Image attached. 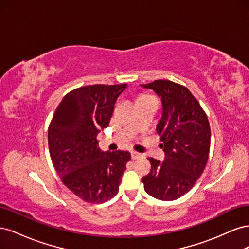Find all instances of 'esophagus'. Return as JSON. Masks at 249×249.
<instances>
[{
    "instance_id": "esophagus-1",
    "label": "esophagus",
    "mask_w": 249,
    "mask_h": 249,
    "mask_svg": "<svg viewBox=\"0 0 249 249\" xmlns=\"http://www.w3.org/2000/svg\"><path fill=\"white\" fill-rule=\"evenodd\" d=\"M131 157H132V160H137L141 157V154L137 153V152H132L131 153Z\"/></svg>"
}]
</instances>
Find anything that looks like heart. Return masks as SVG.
<instances>
[{"instance_id": "obj_1", "label": "heart", "mask_w": 249, "mask_h": 249, "mask_svg": "<svg viewBox=\"0 0 249 249\" xmlns=\"http://www.w3.org/2000/svg\"><path fill=\"white\" fill-rule=\"evenodd\" d=\"M141 96H145V95H141Z\"/></svg>"}]
</instances>
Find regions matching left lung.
Returning a JSON list of instances; mask_svg holds the SVG:
<instances>
[{
    "instance_id": "obj_1",
    "label": "left lung",
    "mask_w": 249,
    "mask_h": 249,
    "mask_svg": "<svg viewBox=\"0 0 249 249\" xmlns=\"http://www.w3.org/2000/svg\"><path fill=\"white\" fill-rule=\"evenodd\" d=\"M141 87L160 97L162 116L157 133L163 142V162L148 158L152 169L141 179L144 190L160 200H175L196 183L208 162L211 130L208 117L189 89L168 80Z\"/></svg>"
}]
</instances>
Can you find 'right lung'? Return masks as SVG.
I'll list each match as a JSON object with an SVG mask.
<instances>
[{
	"label": "right lung",
	"instance_id": "1",
	"mask_svg": "<svg viewBox=\"0 0 249 249\" xmlns=\"http://www.w3.org/2000/svg\"><path fill=\"white\" fill-rule=\"evenodd\" d=\"M126 84L90 85L67 93L48 131L53 165L63 184L81 199L102 203L115 196L131 154L103 152L96 137L109 125Z\"/></svg>",
	"mask_w": 249,
	"mask_h": 249
}]
</instances>
